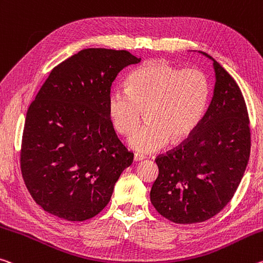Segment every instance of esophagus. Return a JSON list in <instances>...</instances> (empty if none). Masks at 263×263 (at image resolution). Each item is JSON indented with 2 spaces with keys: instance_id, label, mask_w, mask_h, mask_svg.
Listing matches in <instances>:
<instances>
[{
  "instance_id": "obj_1",
  "label": "esophagus",
  "mask_w": 263,
  "mask_h": 263,
  "mask_svg": "<svg viewBox=\"0 0 263 263\" xmlns=\"http://www.w3.org/2000/svg\"><path fill=\"white\" fill-rule=\"evenodd\" d=\"M145 159V156H143V154H139V153H136L135 157H133V160L135 161H141Z\"/></svg>"
}]
</instances>
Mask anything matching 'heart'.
Wrapping results in <instances>:
<instances>
[{"instance_id":"b5f03b06","label":"heart","mask_w":263,"mask_h":263,"mask_svg":"<svg viewBox=\"0 0 263 263\" xmlns=\"http://www.w3.org/2000/svg\"><path fill=\"white\" fill-rule=\"evenodd\" d=\"M210 81L202 70H179L164 60L145 62L128 74L126 89L115 87L107 98L112 126L128 135L146 111L147 124L133 131L127 145L139 153L164 148L192 136L210 101Z\"/></svg>"}]
</instances>
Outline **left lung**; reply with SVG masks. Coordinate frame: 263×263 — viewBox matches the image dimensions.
<instances>
[{"label": "left lung", "instance_id": "1", "mask_svg": "<svg viewBox=\"0 0 263 263\" xmlns=\"http://www.w3.org/2000/svg\"><path fill=\"white\" fill-rule=\"evenodd\" d=\"M205 116L184 144L157 158L159 174L151 202L176 223H197L218 214L231 201L247 167L251 131L240 87L219 62Z\"/></svg>", "mask_w": 263, "mask_h": 263}]
</instances>
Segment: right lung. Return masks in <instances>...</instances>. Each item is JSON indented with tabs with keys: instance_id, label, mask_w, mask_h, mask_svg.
<instances>
[{
	"instance_id": "1",
	"label": "right lung",
	"mask_w": 263,
	"mask_h": 263,
	"mask_svg": "<svg viewBox=\"0 0 263 263\" xmlns=\"http://www.w3.org/2000/svg\"><path fill=\"white\" fill-rule=\"evenodd\" d=\"M140 58L126 50L84 49L52 69L29 106L21 170L45 212L84 221L109 203L132 164L107 115L112 83Z\"/></svg>"
}]
</instances>
